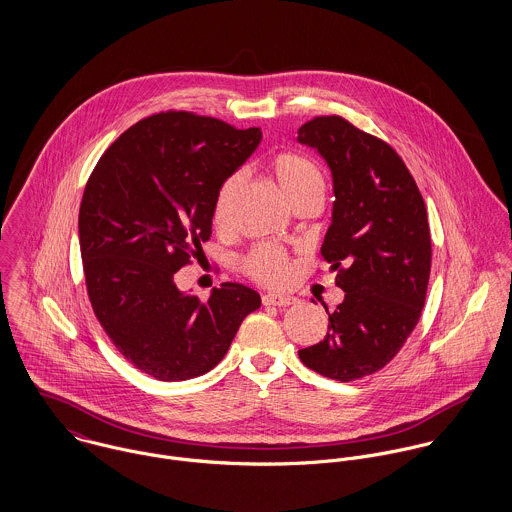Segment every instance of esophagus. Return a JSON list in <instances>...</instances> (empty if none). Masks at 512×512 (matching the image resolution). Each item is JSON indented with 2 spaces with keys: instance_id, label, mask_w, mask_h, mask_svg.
Returning <instances> with one entry per match:
<instances>
[{
  "instance_id": "obj_1",
  "label": "esophagus",
  "mask_w": 512,
  "mask_h": 512,
  "mask_svg": "<svg viewBox=\"0 0 512 512\" xmlns=\"http://www.w3.org/2000/svg\"><path fill=\"white\" fill-rule=\"evenodd\" d=\"M264 305H278V307H290L297 303V297L286 295V293H268L262 297Z\"/></svg>"
}]
</instances>
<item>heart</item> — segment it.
<instances>
[{
    "instance_id": "1",
    "label": "heart",
    "mask_w": 512,
    "mask_h": 512,
    "mask_svg": "<svg viewBox=\"0 0 512 512\" xmlns=\"http://www.w3.org/2000/svg\"><path fill=\"white\" fill-rule=\"evenodd\" d=\"M270 171L278 183L280 193L284 195V199L292 209L305 199H313V197L323 199L325 195L323 173L319 165L307 155L293 153V151L278 153L270 163ZM240 187H242V177L238 173L230 175L220 185L215 197V205H213V222L217 228H224L228 224L232 201L240 191ZM242 268H244V274H248L252 280L260 284H280L288 278V272H290L286 252L270 244L256 246L244 258Z\"/></svg>"
}]
</instances>
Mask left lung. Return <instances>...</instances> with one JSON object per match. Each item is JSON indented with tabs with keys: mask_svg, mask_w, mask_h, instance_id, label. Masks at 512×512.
<instances>
[{
	"mask_svg": "<svg viewBox=\"0 0 512 512\" xmlns=\"http://www.w3.org/2000/svg\"><path fill=\"white\" fill-rule=\"evenodd\" d=\"M333 175V219L321 256L345 299L329 313L323 341L299 351L301 363L341 382L388 365L422 315L432 238L422 193L386 142L341 116H317L297 132Z\"/></svg>",
	"mask_w": 512,
	"mask_h": 512,
	"instance_id": "8db88e82",
	"label": "left lung"
}]
</instances>
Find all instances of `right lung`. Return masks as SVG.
I'll return each instance as SVG.
<instances>
[{
	"label": "right lung",
	"instance_id": "obj_1",
	"mask_svg": "<svg viewBox=\"0 0 512 512\" xmlns=\"http://www.w3.org/2000/svg\"><path fill=\"white\" fill-rule=\"evenodd\" d=\"M260 140V128L169 110L126 130L88 177L78 236L92 311L126 361L157 380L215 368L262 303L242 284L201 301L173 280L205 256L217 191Z\"/></svg>",
	"mask_w": 512,
	"mask_h": 512
}]
</instances>
